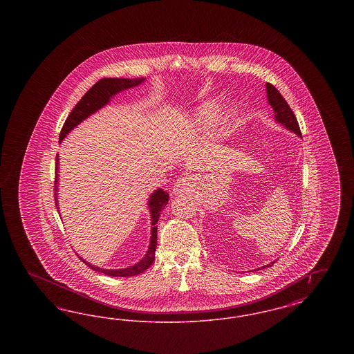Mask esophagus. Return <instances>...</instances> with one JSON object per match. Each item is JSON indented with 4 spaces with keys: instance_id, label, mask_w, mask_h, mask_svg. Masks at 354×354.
Returning <instances> with one entry per match:
<instances>
[{
    "instance_id": "esophagus-1",
    "label": "esophagus",
    "mask_w": 354,
    "mask_h": 354,
    "mask_svg": "<svg viewBox=\"0 0 354 354\" xmlns=\"http://www.w3.org/2000/svg\"><path fill=\"white\" fill-rule=\"evenodd\" d=\"M189 187H192V178L189 175L180 176L174 185V191L175 192H183L185 189H188Z\"/></svg>"
}]
</instances>
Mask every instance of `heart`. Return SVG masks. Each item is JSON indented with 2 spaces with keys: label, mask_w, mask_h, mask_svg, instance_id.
<instances>
[{
  "label": "heart",
  "mask_w": 354,
  "mask_h": 354,
  "mask_svg": "<svg viewBox=\"0 0 354 354\" xmlns=\"http://www.w3.org/2000/svg\"><path fill=\"white\" fill-rule=\"evenodd\" d=\"M220 110V103L218 101H209L207 102L201 110L199 113V118L198 122L199 124L203 126H215L216 122H218V113ZM240 122V109L237 106H230L225 109V111L223 113L221 119H220V126H221V130L225 131V133H230L234 129H236V126L239 124Z\"/></svg>",
  "instance_id": "b5f03b06"
}]
</instances>
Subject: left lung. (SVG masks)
<instances>
[{
	"label": "left lung",
	"mask_w": 354,
	"mask_h": 354,
	"mask_svg": "<svg viewBox=\"0 0 354 354\" xmlns=\"http://www.w3.org/2000/svg\"><path fill=\"white\" fill-rule=\"evenodd\" d=\"M266 88H267V98H268V103L272 106L273 111H274V119L283 124L286 127V130L295 133L299 136H301V131H300V127H299V123H297V119L295 117L293 111L290 110L289 104L286 103L284 97L280 94V91L273 86V84H266ZM274 263V261H273ZM273 263L267 264L259 270H264V268H268L272 267Z\"/></svg>",
	"instance_id": "left-lung-1"
}]
</instances>
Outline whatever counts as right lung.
<instances>
[{"label": "right lung", "mask_w": 354, "mask_h": 354, "mask_svg": "<svg viewBox=\"0 0 354 354\" xmlns=\"http://www.w3.org/2000/svg\"><path fill=\"white\" fill-rule=\"evenodd\" d=\"M145 81V78H135V80H129V78H102L97 84H94L84 97L81 98V101L75 104V107L71 110V113L68 114V118L64 123V127L61 130L59 134V143L64 140V138L75 127L78 126L82 120L90 117L91 114L97 113L103 106H106L110 100L118 94L123 90H127L130 87H135L138 84H142ZM57 163H55V183H54V191L57 192V187H58V156L55 158ZM55 196V205L58 208V198L57 194H54ZM169 203V194L166 191H163L162 188H158L156 191H153L149 199V209L151 214V237H150V245H149V251L145 254V257L136 263L135 266H131L129 268H123V270H103L100 267L91 266L90 263H87L82 257H80L84 264L91 268L93 270L101 272L103 274L107 276H113V277H131L136 276L139 273H143L147 270L153 260H155V250H156V232H158V220L160 216L162 209L167 205Z\"/></svg>", "instance_id": "obj_1"}]
</instances>
